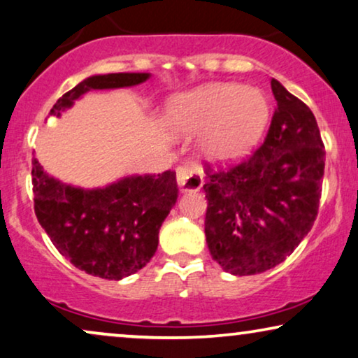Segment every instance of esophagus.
<instances>
[{"label":"esophagus","mask_w":358,"mask_h":358,"mask_svg":"<svg viewBox=\"0 0 358 358\" xmlns=\"http://www.w3.org/2000/svg\"><path fill=\"white\" fill-rule=\"evenodd\" d=\"M176 182L182 192H196L203 187V176L192 164H183L176 169Z\"/></svg>","instance_id":"esophagus-1"}]
</instances>
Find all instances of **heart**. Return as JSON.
<instances>
[{
    "label": "heart",
    "mask_w": 358,
    "mask_h": 358,
    "mask_svg": "<svg viewBox=\"0 0 358 358\" xmlns=\"http://www.w3.org/2000/svg\"><path fill=\"white\" fill-rule=\"evenodd\" d=\"M268 113V101L259 90L216 83L171 99L166 124L175 134L204 132L199 144L203 155L211 162H231L255 144Z\"/></svg>",
    "instance_id": "1"
}]
</instances>
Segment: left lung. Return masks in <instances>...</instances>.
<instances>
[{"mask_svg": "<svg viewBox=\"0 0 358 358\" xmlns=\"http://www.w3.org/2000/svg\"><path fill=\"white\" fill-rule=\"evenodd\" d=\"M276 108L250 157L229 169L206 164L204 232L213 259L232 275L273 268L296 249L317 217L326 150L316 117L271 80Z\"/></svg>", "mask_w": 358, "mask_h": 358, "instance_id": "obj_1", "label": "left lung"}]
</instances>
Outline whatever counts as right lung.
Segmentation results:
<instances>
[{
  "label": "right lung",
  "mask_w": 358,
  "mask_h": 358,
  "mask_svg": "<svg viewBox=\"0 0 358 358\" xmlns=\"http://www.w3.org/2000/svg\"><path fill=\"white\" fill-rule=\"evenodd\" d=\"M149 73L94 75L57 99L50 116L70 108L90 90L139 85ZM37 221L52 244L76 268L106 280H121L149 264L159 245L162 222L178 198L175 171L136 175L106 188L82 189L60 183L32 160Z\"/></svg>",
  "instance_id": "right-lung-1"
}]
</instances>
